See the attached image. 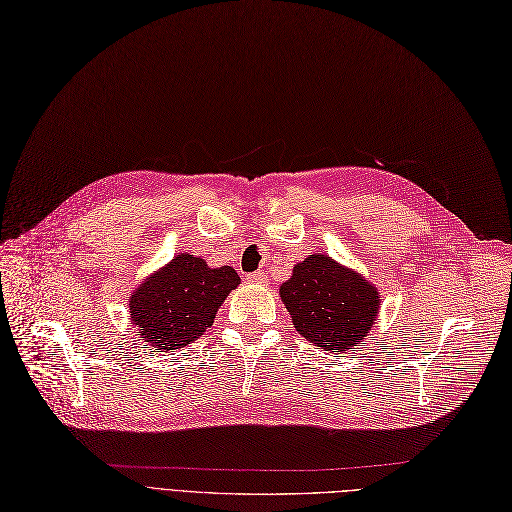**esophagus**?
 Listing matches in <instances>:
<instances>
[{"instance_id": "1", "label": "esophagus", "mask_w": 512, "mask_h": 512, "mask_svg": "<svg viewBox=\"0 0 512 512\" xmlns=\"http://www.w3.org/2000/svg\"><path fill=\"white\" fill-rule=\"evenodd\" d=\"M245 279H248L250 284H260V286L267 284V275H264L262 271H254V273H250Z\"/></svg>"}]
</instances>
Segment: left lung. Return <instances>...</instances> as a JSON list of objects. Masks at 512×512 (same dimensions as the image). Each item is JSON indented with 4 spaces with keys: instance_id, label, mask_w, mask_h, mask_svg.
<instances>
[{
    "instance_id": "8db88e82",
    "label": "left lung",
    "mask_w": 512,
    "mask_h": 512,
    "mask_svg": "<svg viewBox=\"0 0 512 512\" xmlns=\"http://www.w3.org/2000/svg\"><path fill=\"white\" fill-rule=\"evenodd\" d=\"M296 332L324 351H347L373 328L381 296L360 273L326 254H311L279 288Z\"/></svg>"
}]
</instances>
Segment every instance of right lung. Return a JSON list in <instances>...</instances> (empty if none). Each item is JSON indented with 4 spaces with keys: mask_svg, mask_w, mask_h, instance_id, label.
<instances>
[{
    "mask_svg": "<svg viewBox=\"0 0 512 512\" xmlns=\"http://www.w3.org/2000/svg\"><path fill=\"white\" fill-rule=\"evenodd\" d=\"M233 267L211 269L192 254H178L129 296L139 339L161 351L190 345L211 328L226 296L239 286Z\"/></svg>",
    "mask_w": 512,
    "mask_h": 512,
    "instance_id": "1",
    "label": "right lung"
}]
</instances>
